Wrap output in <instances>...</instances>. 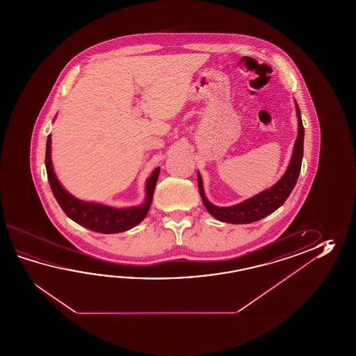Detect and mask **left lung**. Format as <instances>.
Here are the masks:
<instances>
[{
	"label": "left lung",
	"instance_id": "left-lung-1",
	"mask_svg": "<svg viewBox=\"0 0 356 356\" xmlns=\"http://www.w3.org/2000/svg\"><path fill=\"white\" fill-rule=\"evenodd\" d=\"M296 115H298V137H296L294 150L291 160L285 175L281 177L280 181L273 184L271 188L266 189L256 196L248 198L241 204L230 207H219L215 206L204 196V184L200 173L197 175L198 189L202 198L206 210L210 212L215 219L229 222V224H250L253 221L264 219L267 215L276 211L281 204L288 200L289 195L296 187L298 177L300 173L302 160V147H304V127H302V115L299 106L296 104Z\"/></svg>",
	"mask_w": 356,
	"mask_h": 356
}]
</instances>
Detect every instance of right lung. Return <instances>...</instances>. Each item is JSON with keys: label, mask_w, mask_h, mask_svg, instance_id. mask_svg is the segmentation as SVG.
Here are the masks:
<instances>
[{"label": "right lung", "mask_w": 356, "mask_h": 356, "mask_svg": "<svg viewBox=\"0 0 356 356\" xmlns=\"http://www.w3.org/2000/svg\"><path fill=\"white\" fill-rule=\"evenodd\" d=\"M51 135L47 138L46 169L49 186L54 192L60 209L68 218L86 229H90L95 233L113 234L126 232L137 224H140L147 215L155 186L159 177L160 167L156 168L146 181V198L145 202L137 207L129 209H115L106 204L85 202L76 197L71 196L66 189L60 186V181L54 175V165L51 160Z\"/></svg>", "instance_id": "right-lung-1"}]
</instances>
